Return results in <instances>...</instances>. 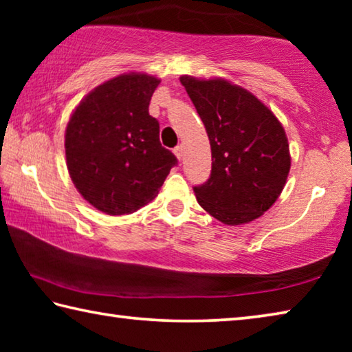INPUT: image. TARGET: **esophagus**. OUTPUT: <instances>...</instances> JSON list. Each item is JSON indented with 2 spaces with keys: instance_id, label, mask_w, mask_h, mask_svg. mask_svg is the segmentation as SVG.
Here are the masks:
<instances>
[{
  "instance_id": "esophagus-1",
  "label": "esophagus",
  "mask_w": 352,
  "mask_h": 352,
  "mask_svg": "<svg viewBox=\"0 0 352 352\" xmlns=\"http://www.w3.org/2000/svg\"><path fill=\"white\" fill-rule=\"evenodd\" d=\"M174 153H175V157L178 158V160H182L183 158V146L180 144V146H177L175 148H174Z\"/></svg>"
}]
</instances>
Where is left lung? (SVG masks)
<instances>
[{
    "instance_id": "left-lung-1",
    "label": "left lung",
    "mask_w": 352,
    "mask_h": 352,
    "mask_svg": "<svg viewBox=\"0 0 352 352\" xmlns=\"http://www.w3.org/2000/svg\"><path fill=\"white\" fill-rule=\"evenodd\" d=\"M205 124L211 175L194 186L199 205L225 225L261 217L275 204L290 170L289 142L272 110L223 79L180 77Z\"/></svg>"
}]
</instances>
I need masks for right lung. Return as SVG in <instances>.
I'll return each mask as SVG.
<instances>
[{
    "mask_svg": "<svg viewBox=\"0 0 352 352\" xmlns=\"http://www.w3.org/2000/svg\"><path fill=\"white\" fill-rule=\"evenodd\" d=\"M160 80L129 73L88 93L69 118L65 153L69 177L88 204L110 216L147 205L177 164L148 115Z\"/></svg>",
    "mask_w": 352,
    "mask_h": 352,
    "instance_id": "right-lung-1",
    "label": "right lung"
}]
</instances>
